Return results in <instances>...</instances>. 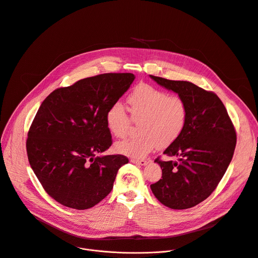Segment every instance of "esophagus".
I'll return each mask as SVG.
<instances>
[{
    "mask_svg": "<svg viewBox=\"0 0 258 258\" xmlns=\"http://www.w3.org/2000/svg\"><path fill=\"white\" fill-rule=\"evenodd\" d=\"M133 163H136V165H139V166H146L148 161L146 159H132L131 160Z\"/></svg>",
    "mask_w": 258,
    "mask_h": 258,
    "instance_id": "esophagus-1",
    "label": "esophagus"
}]
</instances>
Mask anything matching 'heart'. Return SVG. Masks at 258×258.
Instances as JSON below:
<instances>
[{
	"mask_svg": "<svg viewBox=\"0 0 258 258\" xmlns=\"http://www.w3.org/2000/svg\"><path fill=\"white\" fill-rule=\"evenodd\" d=\"M127 104L132 117L121 103L113 104L106 114L108 131L118 138L127 134L133 120L140 121L139 133L141 135L116 143L115 148L121 154L142 158L157 146H170L184 131L187 106L178 96H170L148 84H140L128 95Z\"/></svg>",
	"mask_w": 258,
	"mask_h": 258,
	"instance_id": "b5f03b06",
	"label": "heart"
}]
</instances>
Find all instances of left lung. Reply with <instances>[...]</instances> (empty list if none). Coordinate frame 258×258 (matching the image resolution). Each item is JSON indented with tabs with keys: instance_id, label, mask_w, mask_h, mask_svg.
I'll return each instance as SVG.
<instances>
[{
	"instance_id": "obj_1",
	"label": "left lung",
	"mask_w": 258,
	"mask_h": 258,
	"mask_svg": "<svg viewBox=\"0 0 258 258\" xmlns=\"http://www.w3.org/2000/svg\"><path fill=\"white\" fill-rule=\"evenodd\" d=\"M150 78L178 93L187 106L183 133L163 151V154L178 159H155L162 175L150 188L166 207L188 209L215 190L231 161L237 135L223 103L214 92L188 81L168 80L152 75Z\"/></svg>"
}]
</instances>
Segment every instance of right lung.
Wrapping results in <instances>:
<instances>
[{"label":"right lung","mask_w":258,"mask_h":258,"mask_svg":"<svg viewBox=\"0 0 258 258\" xmlns=\"http://www.w3.org/2000/svg\"><path fill=\"white\" fill-rule=\"evenodd\" d=\"M135 78L132 73L85 78L55 89L41 104L28 134L27 152L43 188L59 204L85 210L112 190L117 172L128 159L101 155L112 144L106 114Z\"/></svg>","instance_id":"right-lung-1"}]
</instances>
